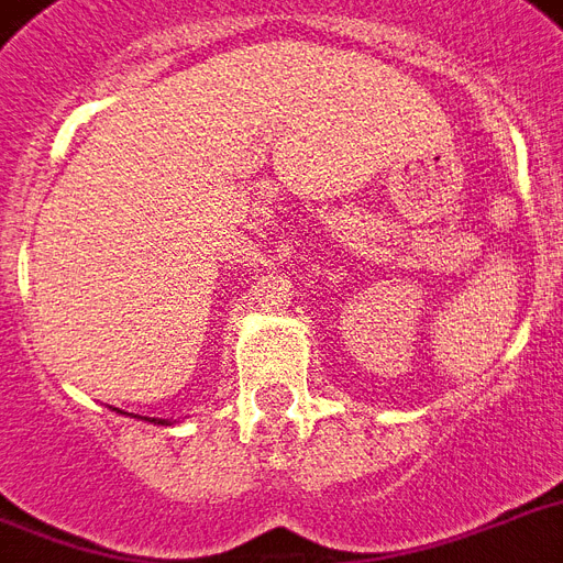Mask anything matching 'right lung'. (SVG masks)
Returning <instances> with one entry per match:
<instances>
[{
	"instance_id": "right-lung-1",
	"label": "right lung",
	"mask_w": 563,
	"mask_h": 563,
	"mask_svg": "<svg viewBox=\"0 0 563 563\" xmlns=\"http://www.w3.org/2000/svg\"><path fill=\"white\" fill-rule=\"evenodd\" d=\"M154 420H157V418H154ZM157 423H163V420H157Z\"/></svg>"
}]
</instances>
